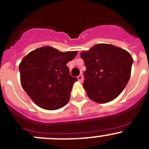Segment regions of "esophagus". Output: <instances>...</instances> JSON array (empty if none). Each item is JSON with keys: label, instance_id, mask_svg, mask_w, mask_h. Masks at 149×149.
<instances>
[{"label": "esophagus", "instance_id": "esophagus-1", "mask_svg": "<svg viewBox=\"0 0 149 149\" xmlns=\"http://www.w3.org/2000/svg\"><path fill=\"white\" fill-rule=\"evenodd\" d=\"M77 80H78L79 82H81L82 80H83V76L79 75L78 77H77Z\"/></svg>", "mask_w": 149, "mask_h": 149}]
</instances>
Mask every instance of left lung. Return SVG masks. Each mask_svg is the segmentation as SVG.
Instances as JSON below:
<instances>
[{
    "label": "left lung",
    "instance_id": "1",
    "mask_svg": "<svg viewBox=\"0 0 149 149\" xmlns=\"http://www.w3.org/2000/svg\"><path fill=\"white\" fill-rule=\"evenodd\" d=\"M86 71L83 88L95 102L107 103L123 91L131 76L133 58L125 49L109 44H98L83 51Z\"/></svg>",
    "mask_w": 149,
    "mask_h": 149
}]
</instances>
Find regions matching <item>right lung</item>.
<instances>
[{
	"instance_id": "add662e5",
	"label": "right lung",
	"mask_w": 149,
	"mask_h": 149,
	"mask_svg": "<svg viewBox=\"0 0 149 149\" xmlns=\"http://www.w3.org/2000/svg\"><path fill=\"white\" fill-rule=\"evenodd\" d=\"M77 54V51L63 52L45 46L31 51L22 58L19 65L21 85L36 105L54 110L69 102L77 79L70 75L66 64Z\"/></svg>"
}]
</instances>
